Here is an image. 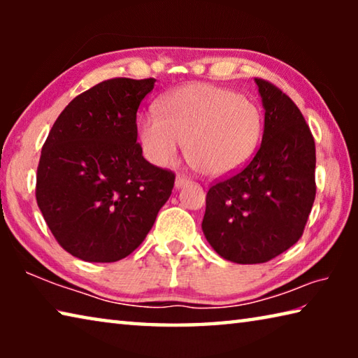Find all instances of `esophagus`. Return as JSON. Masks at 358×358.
<instances>
[{"mask_svg":"<svg viewBox=\"0 0 358 358\" xmlns=\"http://www.w3.org/2000/svg\"><path fill=\"white\" fill-rule=\"evenodd\" d=\"M189 181H191V180L187 178L185 173H178V175H177V178H175V187H178V189H180L181 186L187 185V183H189Z\"/></svg>","mask_w":358,"mask_h":358,"instance_id":"esophagus-1","label":"esophagus"}]
</instances>
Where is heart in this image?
Masks as SVG:
<instances>
[{
    "label": "heart",
    "instance_id": "b5f03b06",
    "mask_svg": "<svg viewBox=\"0 0 358 358\" xmlns=\"http://www.w3.org/2000/svg\"><path fill=\"white\" fill-rule=\"evenodd\" d=\"M157 113L138 118V138L148 159L166 166L185 145L187 162L207 177H227L252 159L264 120L251 99L208 83H191L162 96Z\"/></svg>",
    "mask_w": 358,
    "mask_h": 358
}]
</instances>
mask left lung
I'll return each instance as SVG.
<instances>
[{
	"instance_id": "1",
	"label": "left lung",
	"mask_w": 358,
	"mask_h": 358,
	"mask_svg": "<svg viewBox=\"0 0 358 358\" xmlns=\"http://www.w3.org/2000/svg\"><path fill=\"white\" fill-rule=\"evenodd\" d=\"M265 108L252 159L207 192L202 230L221 257L264 264L295 245L316 199V145L300 108L273 83L256 78Z\"/></svg>"
}]
</instances>
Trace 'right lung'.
I'll return each instance as SVG.
<instances>
[{"mask_svg":"<svg viewBox=\"0 0 358 358\" xmlns=\"http://www.w3.org/2000/svg\"><path fill=\"white\" fill-rule=\"evenodd\" d=\"M155 78L117 77L72 99L41 151L36 201L74 257L117 262L136 250L171 197L175 173L137 143V108Z\"/></svg>","mask_w":358,"mask_h":358,"instance_id":"1","label":"right lung"}]
</instances>
